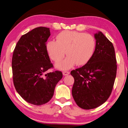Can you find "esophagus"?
Instances as JSON below:
<instances>
[{"label":"esophagus","instance_id":"esophagus-1","mask_svg":"<svg viewBox=\"0 0 128 128\" xmlns=\"http://www.w3.org/2000/svg\"><path fill=\"white\" fill-rule=\"evenodd\" d=\"M70 74V72H68V71H64L63 72V75H64V76H66V75H68Z\"/></svg>","mask_w":128,"mask_h":128}]
</instances>
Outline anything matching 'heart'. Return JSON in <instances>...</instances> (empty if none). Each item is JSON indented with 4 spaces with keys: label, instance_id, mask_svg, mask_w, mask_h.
<instances>
[{
    "label": "heart",
    "instance_id": "1",
    "mask_svg": "<svg viewBox=\"0 0 128 128\" xmlns=\"http://www.w3.org/2000/svg\"><path fill=\"white\" fill-rule=\"evenodd\" d=\"M57 41L50 40L46 49L52 60L60 62L66 54L63 61L56 64L62 70L70 69L76 64L82 66L88 63L94 52L96 40L92 35L75 31H63L56 36Z\"/></svg>",
    "mask_w": 128,
    "mask_h": 128
}]
</instances>
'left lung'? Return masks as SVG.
<instances>
[{"label":"left lung","mask_w":128,"mask_h":128,"mask_svg":"<svg viewBox=\"0 0 128 128\" xmlns=\"http://www.w3.org/2000/svg\"><path fill=\"white\" fill-rule=\"evenodd\" d=\"M96 48L89 61L72 70L74 78L72 94L75 102L85 110L95 108L110 96L117 71L113 44L102 32L94 34Z\"/></svg>","instance_id":"left-lung-1"}]
</instances>
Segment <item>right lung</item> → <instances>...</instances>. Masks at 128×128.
I'll list each match as a JSON object with an SVG mask.
<instances>
[{"label": "right lung", "mask_w": 128, "mask_h": 128, "mask_svg": "<svg viewBox=\"0 0 128 128\" xmlns=\"http://www.w3.org/2000/svg\"><path fill=\"white\" fill-rule=\"evenodd\" d=\"M49 28L39 27L22 35L13 51V80L17 93L29 104L42 105L52 98L60 71L46 73L53 68L46 50Z\"/></svg>", "instance_id": "obj_1"}]
</instances>
